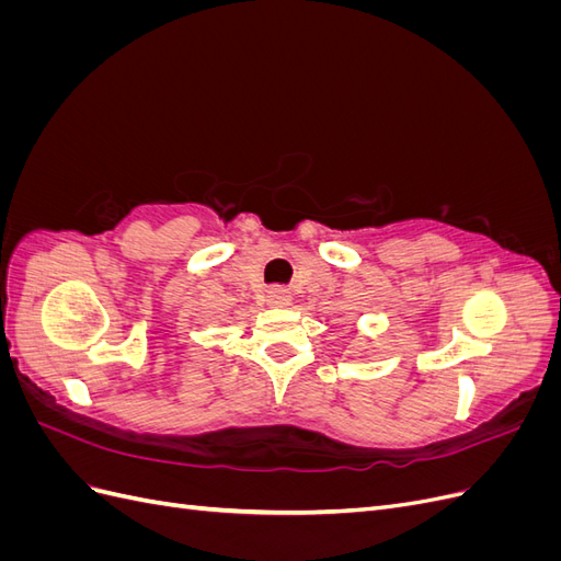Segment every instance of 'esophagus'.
Masks as SVG:
<instances>
[{"label":"esophagus","instance_id":"esophagus-1","mask_svg":"<svg viewBox=\"0 0 561 561\" xmlns=\"http://www.w3.org/2000/svg\"><path fill=\"white\" fill-rule=\"evenodd\" d=\"M266 304L274 309H287L293 304V295L287 290H268L266 293Z\"/></svg>","mask_w":561,"mask_h":561}]
</instances>
